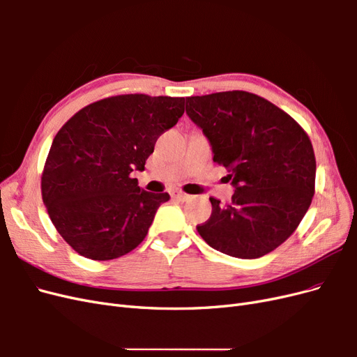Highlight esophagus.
<instances>
[{"instance_id": "1", "label": "esophagus", "mask_w": 357, "mask_h": 357, "mask_svg": "<svg viewBox=\"0 0 357 357\" xmlns=\"http://www.w3.org/2000/svg\"><path fill=\"white\" fill-rule=\"evenodd\" d=\"M171 198L176 199V201H188L190 197L188 195V193H185V192L174 190V192H171Z\"/></svg>"}]
</instances>
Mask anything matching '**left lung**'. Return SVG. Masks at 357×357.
<instances>
[{"instance_id":"obj_1","label":"left lung","mask_w":357,"mask_h":357,"mask_svg":"<svg viewBox=\"0 0 357 357\" xmlns=\"http://www.w3.org/2000/svg\"><path fill=\"white\" fill-rule=\"evenodd\" d=\"M186 113L235 188L228 205L210 198L213 211L197 226L199 235L215 250L240 259L275 250L295 232L314 197L310 137L286 112L245 91L188 96Z\"/></svg>"}]
</instances>
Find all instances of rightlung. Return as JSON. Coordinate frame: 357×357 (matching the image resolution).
I'll return each instance as SVG.
<instances>
[{
  "label": "right lung",
  "mask_w": 357,
  "mask_h": 357,
  "mask_svg": "<svg viewBox=\"0 0 357 357\" xmlns=\"http://www.w3.org/2000/svg\"><path fill=\"white\" fill-rule=\"evenodd\" d=\"M185 113V98L116 95L83 107L63 125L41 174V197L63 240L92 261L121 257L142 243L169 195L146 192L143 171L156 139Z\"/></svg>",
  "instance_id": "obj_1"
}]
</instances>
